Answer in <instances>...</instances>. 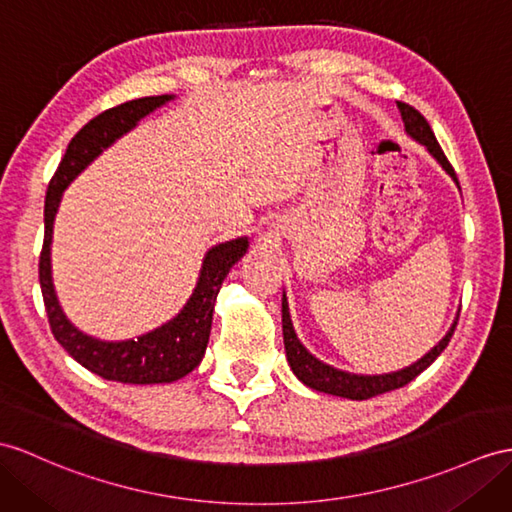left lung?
Listing matches in <instances>:
<instances>
[{"label":"left lung","instance_id":"left-lung-1","mask_svg":"<svg viewBox=\"0 0 512 512\" xmlns=\"http://www.w3.org/2000/svg\"><path fill=\"white\" fill-rule=\"evenodd\" d=\"M397 110H400L402 121H404V132L410 136V139L417 141L419 145H423L428 149V154L439 162L443 167V171L450 176L456 186H458V178L452 169L450 162H447L441 145L436 143V136L430 128V123L423 119V115L419 110H415L413 106H408L404 102H397ZM460 189V186H458ZM460 313V310H458ZM458 323V315L454 317V323L447 330V334L443 339L436 343L432 350L421 356L417 363L408 365L400 371H391V373H376V376H365V373H350L343 369H336L328 363H323L317 356L310 354L304 343L297 339L293 321H291V313H289V299H286V293H282V334H284V350H286V360H289L291 371L297 376L299 382H304L308 389L319 391V393H328V395H336V397H347V400H369V397H376L382 393H389L395 389H402L404 384H408L410 380H415L423 369H428L436 358L441 356V352L450 343L454 328Z\"/></svg>","mask_w":512,"mask_h":512}]
</instances>
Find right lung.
I'll return each mask as SVG.
<instances>
[{
    "label": "right lung",
    "mask_w": 512,
    "mask_h": 512,
    "mask_svg": "<svg viewBox=\"0 0 512 512\" xmlns=\"http://www.w3.org/2000/svg\"><path fill=\"white\" fill-rule=\"evenodd\" d=\"M173 97L176 95L132 99V102L104 110L102 115L91 119L71 139L52 182L47 186L45 239L39 263V280L49 326H52L56 341L65 347L71 358H76L82 367L112 382H176L202 363L221 282L226 280L230 269L239 263L249 247L247 236L210 247L202 260L195 289L180 313L167 323H162V326L136 336V339L102 341L73 326L65 310H62L52 278V236L62 193L104 149L119 141L123 134L134 130L139 126V121L152 115L156 108L169 104Z\"/></svg>",
    "instance_id": "right-lung-1"
}]
</instances>
